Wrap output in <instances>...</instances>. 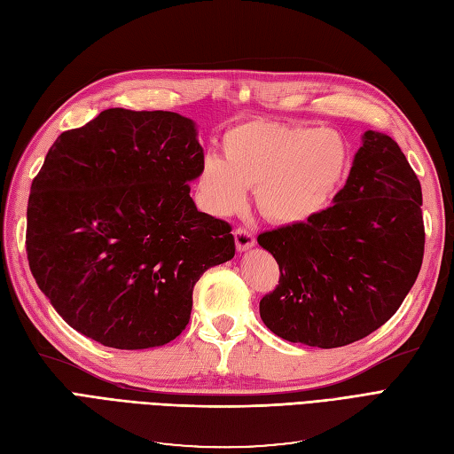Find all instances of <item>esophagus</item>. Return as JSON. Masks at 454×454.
I'll return each instance as SVG.
<instances>
[{
	"label": "esophagus",
	"instance_id": "34e87169",
	"mask_svg": "<svg viewBox=\"0 0 454 454\" xmlns=\"http://www.w3.org/2000/svg\"><path fill=\"white\" fill-rule=\"evenodd\" d=\"M235 242H237V250L239 252H246L250 250L252 246L255 244V235L252 229H246V227H239L235 231Z\"/></svg>",
	"mask_w": 454,
	"mask_h": 454
}]
</instances>
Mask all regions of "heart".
<instances>
[{"label": "heart", "mask_w": 454, "mask_h": 454, "mask_svg": "<svg viewBox=\"0 0 454 454\" xmlns=\"http://www.w3.org/2000/svg\"><path fill=\"white\" fill-rule=\"evenodd\" d=\"M348 167L339 134L272 121H248L223 136V159L206 155L197 195L206 212L231 215L255 187L261 214L274 223H305L325 208Z\"/></svg>", "instance_id": "obj_1"}]
</instances>
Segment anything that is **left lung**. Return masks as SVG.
Instances as JSON below:
<instances>
[{"instance_id":"8db88e82","label":"left lung","mask_w":454,"mask_h":454,"mask_svg":"<svg viewBox=\"0 0 454 454\" xmlns=\"http://www.w3.org/2000/svg\"><path fill=\"white\" fill-rule=\"evenodd\" d=\"M335 204L305 223L261 232L278 286L261 320L290 342L337 348L387 324L424 255L420 182L390 136L367 130Z\"/></svg>"}]
</instances>
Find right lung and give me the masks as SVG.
<instances>
[{
    "label": "right lung",
    "instance_id": "obj_1",
    "mask_svg": "<svg viewBox=\"0 0 454 454\" xmlns=\"http://www.w3.org/2000/svg\"><path fill=\"white\" fill-rule=\"evenodd\" d=\"M204 159L195 122L112 107L62 132L32 182L26 252L62 320L104 347L180 335L206 269L235 255L231 225L189 197Z\"/></svg>",
    "mask_w": 454,
    "mask_h": 454
}]
</instances>
